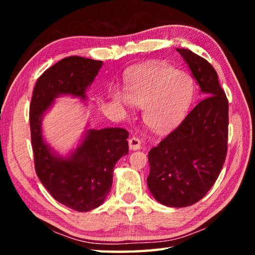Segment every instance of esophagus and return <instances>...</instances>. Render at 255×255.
Here are the masks:
<instances>
[{"label":"esophagus","instance_id":"34e87169","mask_svg":"<svg viewBox=\"0 0 255 255\" xmlns=\"http://www.w3.org/2000/svg\"><path fill=\"white\" fill-rule=\"evenodd\" d=\"M128 141H129V148L131 150H138L141 148V141H140V139L137 137H131Z\"/></svg>","mask_w":255,"mask_h":255}]
</instances>
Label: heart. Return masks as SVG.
Instances as JSON below:
<instances>
[{
    "mask_svg": "<svg viewBox=\"0 0 255 255\" xmlns=\"http://www.w3.org/2000/svg\"><path fill=\"white\" fill-rule=\"evenodd\" d=\"M194 82L188 73L161 63L134 68L128 74L126 94L114 91L119 106L143 107V119L154 131L165 132L181 122L191 106Z\"/></svg>",
    "mask_w": 255,
    "mask_h": 255,
    "instance_id": "obj_1",
    "label": "heart"
}]
</instances>
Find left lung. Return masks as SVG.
Instances as JSON below:
<instances>
[{"instance_id":"obj_1","label":"left lung","mask_w":255,"mask_h":255,"mask_svg":"<svg viewBox=\"0 0 255 255\" xmlns=\"http://www.w3.org/2000/svg\"><path fill=\"white\" fill-rule=\"evenodd\" d=\"M188 64L204 99L150 150L148 186L159 203L186 207L217 181L228 150L229 103L211 64L188 49H176Z\"/></svg>"}]
</instances>
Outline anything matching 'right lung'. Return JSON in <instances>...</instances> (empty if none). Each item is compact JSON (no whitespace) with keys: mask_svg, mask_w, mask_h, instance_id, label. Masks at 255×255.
I'll use <instances>...</instances> for the list:
<instances>
[{"mask_svg":"<svg viewBox=\"0 0 255 255\" xmlns=\"http://www.w3.org/2000/svg\"><path fill=\"white\" fill-rule=\"evenodd\" d=\"M103 61L79 56L62 59L36 82L29 108V125L37 176L51 196L77 211H89L104 202L111 191L116 162L128 153L124 128L91 129L70 159L53 155L41 137L40 118L59 94L85 97Z\"/></svg>","mask_w":255,"mask_h":255,"instance_id":"1","label":"right lung"}]
</instances>
